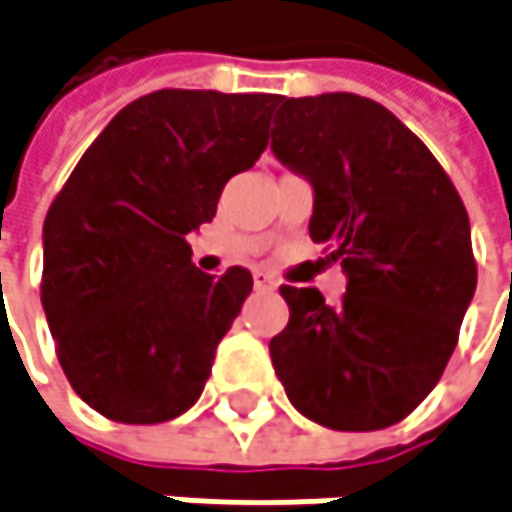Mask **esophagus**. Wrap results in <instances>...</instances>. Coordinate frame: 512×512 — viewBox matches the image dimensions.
I'll return each mask as SVG.
<instances>
[{"instance_id": "esophagus-1", "label": "esophagus", "mask_w": 512, "mask_h": 512, "mask_svg": "<svg viewBox=\"0 0 512 512\" xmlns=\"http://www.w3.org/2000/svg\"><path fill=\"white\" fill-rule=\"evenodd\" d=\"M253 286L259 288V291H274V288H277V280H274L271 274H265V271H256V274H253Z\"/></svg>"}]
</instances>
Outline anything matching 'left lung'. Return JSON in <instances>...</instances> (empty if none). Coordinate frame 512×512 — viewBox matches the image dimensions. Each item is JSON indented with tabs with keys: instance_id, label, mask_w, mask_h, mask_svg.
I'll return each mask as SVG.
<instances>
[{
	"instance_id": "obj_1",
	"label": "left lung",
	"mask_w": 512,
	"mask_h": 512,
	"mask_svg": "<svg viewBox=\"0 0 512 512\" xmlns=\"http://www.w3.org/2000/svg\"><path fill=\"white\" fill-rule=\"evenodd\" d=\"M271 147L312 182L309 235L348 274L339 306L280 288L274 371L324 427H392L439 383L478 286L466 206L421 138L365 96H280Z\"/></svg>"
}]
</instances>
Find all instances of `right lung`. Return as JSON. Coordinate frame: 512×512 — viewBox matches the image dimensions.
<instances>
[{
	"mask_svg": "<svg viewBox=\"0 0 512 512\" xmlns=\"http://www.w3.org/2000/svg\"><path fill=\"white\" fill-rule=\"evenodd\" d=\"M277 99L141 96L55 194L40 300L70 386L99 416L159 424L200 398L253 274H203L185 235L215 218L226 182L262 156Z\"/></svg>",
	"mask_w": 512,
	"mask_h": 512,
	"instance_id": "1",
	"label": "right lung"
}]
</instances>
